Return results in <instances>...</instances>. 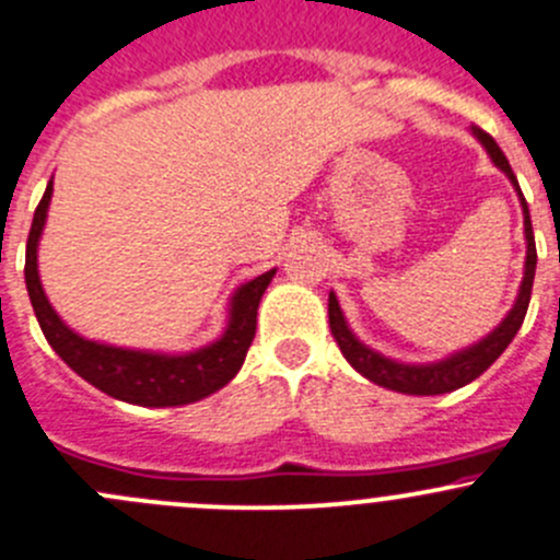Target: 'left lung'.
I'll return each mask as SVG.
<instances>
[{"label": "left lung", "mask_w": 560, "mask_h": 560, "mask_svg": "<svg viewBox=\"0 0 560 560\" xmlns=\"http://www.w3.org/2000/svg\"><path fill=\"white\" fill-rule=\"evenodd\" d=\"M471 135L485 145L488 156L493 160V165L499 167L506 178L515 186L517 197H521L523 206V228H525V268H523V281L521 290H517L515 306L510 308V314L493 327L485 338H479L471 347L460 349V352L447 354V358L436 360V363H400V360L385 358L376 349L365 347L358 336L352 332V327L347 325V316H343L341 306H338L336 292H330L327 298V316H330V330L332 338L341 347V354L347 358V363L352 365L358 374H363L365 380L374 382V385L395 389V393L404 395H442L453 393V389L468 385L477 376H482L490 365L499 360V354L504 352L512 343V338L521 330L525 312H528L530 303V287H534V273H536V244H534V230H530V213L525 206V197L517 186L515 173H512L510 162H506L504 151L499 149L493 138L488 132H482L479 127H471Z\"/></svg>", "instance_id": "obj_1"}]
</instances>
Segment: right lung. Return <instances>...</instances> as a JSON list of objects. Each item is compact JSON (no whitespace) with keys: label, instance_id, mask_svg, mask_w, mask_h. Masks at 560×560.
Wrapping results in <instances>:
<instances>
[{"label":"right lung","instance_id":"right-lung-1","mask_svg":"<svg viewBox=\"0 0 560 560\" xmlns=\"http://www.w3.org/2000/svg\"><path fill=\"white\" fill-rule=\"evenodd\" d=\"M50 195H54V180H48V186H45V195L39 200L35 219H32L30 241H26L24 279L45 341L54 347V352L81 380L103 389L110 398L138 406H154V409L195 404V400L208 398V395L228 385L241 371L248 347H252L254 330H257L259 301H262V292L268 290L270 279L276 276V268L246 281L233 292L224 332L217 341L206 343L200 349L171 354L92 341V338H83L81 332L72 330L56 314L48 295H45L43 281H39L37 246L39 238H43L45 219H48Z\"/></svg>","mask_w":560,"mask_h":560}]
</instances>
